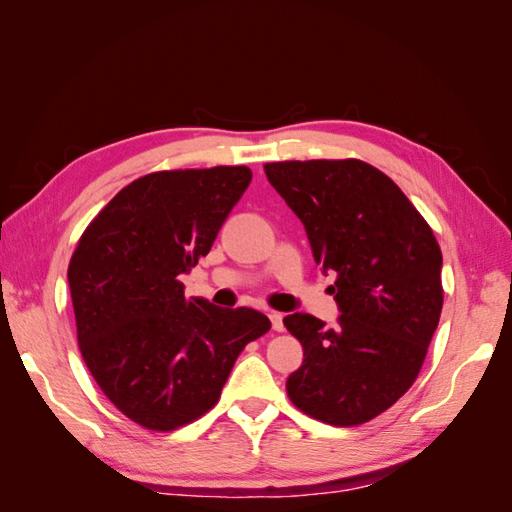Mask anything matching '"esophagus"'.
I'll use <instances>...</instances> for the list:
<instances>
[{
    "label": "esophagus",
    "mask_w": 512,
    "mask_h": 512,
    "mask_svg": "<svg viewBox=\"0 0 512 512\" xmlns=\"http://www.w3.org/2000/svg\"><path fill=\"white\" fill-rule=\"evenodd\" d=\"M268 317H270V323H273V330H275V332H281V330H284V314H281V312H275V310H270V312H268Z\"/></svg>",
    "instance_id": "esophagus-1"
}]
</instances>
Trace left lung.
<instances>
[{
    "mask_svg": "<svg viewBox=\"0 0 512 512\" xmlns=\"http://www.w3.org/2000/svg\"><path fill=\"white\" fill-rule=\"evenodd\" d=\"M264 171L306 226L314 262L336 273L341 310L336 328L306 312L284 319L303 347L288 398L334 427L369 422L413 385L438 328L436 235L398 184L363 160H286Z\"/></svg>",
    "mask_w": 512,
    "mask_h": 512,
    "instance_id": "obj_1",
    "label": "left lung"
}]
</instances>
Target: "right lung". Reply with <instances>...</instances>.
<instances>
[{
    "mask_svg": "<svg viewBox=\"0 0 512 512\" xmlns=\"http://www.w3.org/2000/svg\"><path fill=\"white\" fill-rule=\"evenodd\" d=\"M248 167L154 171L127 184L76 244L68 281L79 350L112 405L149 431L204 416L266 314L184 297L250 184Z\"/></svg>",
    "mask_w": 512,
    "mask_h": 512,
    "instance_id": "1",
    "label": "right lung"
}]
</instances>
